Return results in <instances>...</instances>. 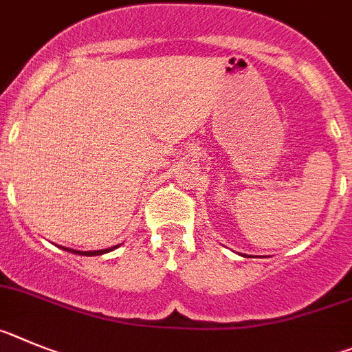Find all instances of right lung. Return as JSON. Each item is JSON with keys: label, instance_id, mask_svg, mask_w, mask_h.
Here are the masks:
<instances>
[{"label": "right lung", "instance_id": "add662e5", "mask_svg": "<svg viewBox=\"0 0 352 352\" xmlns=\"http://www.w3.org/2000/svg\"><path fill=\"white\" fill-rule=\"evenodd\" d=\"M116 247H110V249H105V251H74V249H66V251H72L75 252V254H82V256H100L103 254V252H109V251H113Z\"/></svg>", "mask_w": 352, "mask_h": 352}]
</instances>
